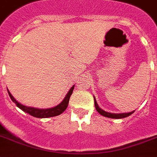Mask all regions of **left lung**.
I'll return each instance as SVG.
<instances>
[{
    "mask_svg": "<svg viewBox=\"0 0 157 157\" xmlns=\"http://www.w3.org/2000/svg\"><path fill=\"white\" fill-rule=\"evenodd\" d=\"M94 106H95V109L97 110V111L99 112L100 115L105 116V117L111 118V119H122V118L128 117V116H131L132 114L135 111H131V112H128V113H121V114H116V113H110V112H107V111H103V109H101L100 107H99V105L97 103L96 100H95V98L94 97Z\"/></svg>",
    "mask_w": 157,
    "mask_h": 157,
    "instance_id": "1",
    "label": "left lung"
}]
</instances>
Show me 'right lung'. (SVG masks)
Segmentation results:
<instances>
[{
	"instance_id": "right-lung-1",
	"label": "right lung",
	"mask_w": 157,
	"mask_h": 157,
	"mask_svg": "<svg viewBox=\"0 0 157 157\" xmlns=\"http://www.w3.org/2000/svg\"><path fill=\"white\" fill-rule=\"evenodd\" d=\"M74 88H75V86H73L71 89H70L69 92L67 93L66 97L64 98V99H63L59 104L57 105L56 107H52V108H47V109H39V108L27 107V106L21 104L20 103H18L17 101L14 99L13 96L11 94V93L9 91V90H8V93H9V95H10V99H12V101H13V103H15V104L17 105V107H19V108H20L21 110H22L23 111L29 114L30 116H33V117L49 118L53 117V116H59V115H61V114L63 113L65 110L67 109V106L69 104L70 97H71V95L72 94V93H73Z\"/></svg>"
}]
</instances>
